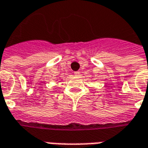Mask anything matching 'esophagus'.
<instances>
[{"label": "esophagus", "instance_id": "esophagus-1", "mask_svg": "<svg viewBox=\"0 0 148 148\" xmlns=\"http://www.w3.org/2000/svg\"><path fill=\"white\" fill-rule=\"evenodd\" d=\"M74 74L75 76H80V72L79 71H75Z\"/></svg>", "mask_w": 148, "mask_h": 148}]
</instances>
